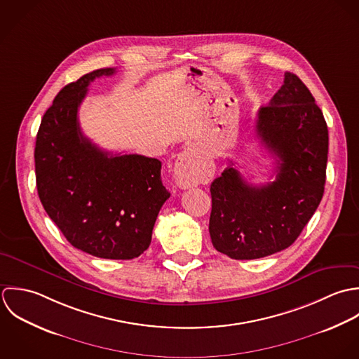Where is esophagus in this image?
<instances>
[{"mask_svg": "<svg viewBox=\"0 0 359 359\" xmlns=\"http://www.w3.org/2000/svg\"><path fill=\"white\" fill-rule=\"evenodd\" d=\"M214 173V162L201 156L193 148H187L180 152L173 165V179L179 189H189L198 183H208Z\"/></svg>", "mask_w": 359, "mask_h": 359, "instance_id": "esophagus-1", "label": "esophagus"}]
</instances>
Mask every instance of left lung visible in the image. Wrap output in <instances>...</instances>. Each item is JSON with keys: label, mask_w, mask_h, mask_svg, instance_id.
Listing matches in <instances>:
<instances>
[{"label": "left lung", "mask_w": 359, "mask_h": 359, "mask_svg": "<svg viewBox=\"0 0 359 359\" xmlns=\"http://www.w3.org/2000/svg\"><path fill=\"white\" fill-rule=\"evenodd\" d=\"M257 136L276 159V180L247 183L233 162L211 184L210 234L233 259H257L290 247L325 191L327 125L308 87L294 73L257 119Z\"/></svg>", "instance_id": "8db88e82"}]
</instances>
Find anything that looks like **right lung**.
<instances>
[{"label": "right lung", "instance_id": "obj_1", "mask_svg": "<svg viewBox=\"0 0 359 359\" xmlns=\"http://www.w3.org/2000/svg\"><path fill=\"white\" fill-rule=\"evenodd\" d=\"M114 73H87L57 94L36 139V183L46 212L74 248L105 259H133L148 248L170 193L161 180V161L114 155L80 130L77 112L88 84Z\"/></svg>", "mask_w": 359, "mask_h": 359}]
</instances>
